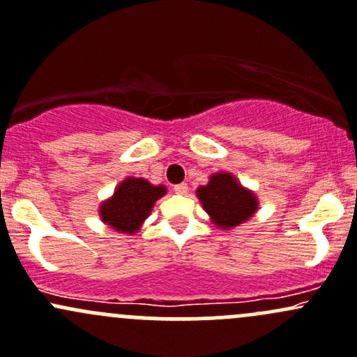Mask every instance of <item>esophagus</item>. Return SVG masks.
<instances>
[{
    "mask_svg": "<svg viewBox=\"0 0 357 357\" xmlns=\"http://www.w3.org/2000/svg\"><path fill=\"white\" fill-rule=\"evenodd\" d=\"M187 190H189V187H187V183H178V185L174 187V192H175V194H180V195L187 194Z\"/></svg>",
    "mask_w": 357,
    "mask_h": 357,
    "instance_id": "obj_1",
    "label": "esophagus"
}]
</instances>
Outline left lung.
<instances>
[{
	"label": "left lung",
	"instance_id": "8db88e82",
	"mask_svg": "<svg viewBox=\"0 0 357 357\" xmlns=\"http://www.w3.org/2000/svg\"><path fill=\"white\" fill-rule=\"evenodd\" d=\"M197 197L211 221L223 229H231L250 220L259 208L257 195L228 172L213 174L208 185L197 189Z\"/></svg>",
	"mask_w": 357,
	"mask_h": 357
}]
</instances>
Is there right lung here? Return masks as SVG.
Masks as SVG:
<instances>
[{
	"mask_svg": "<svg viewBox=\"0 0 357 357\" xmlns=\"http://www.w3.org/2000/svg\"><path fill=\"white\" fill-rule=\"evenodd\" d=\"M165 194V185H153L144 178L128 177L116 187L112 197L102 202V221L116 231L134 235L149 216L155 202Z\"/></svg>",
	"mask_w": 357,
	"mask_h": 357,
	"instance_id": "obj_1",
	"label": "right lung"
}]
</instances>
